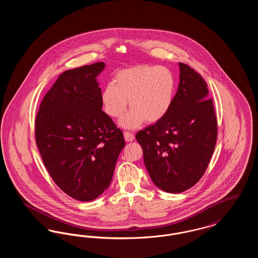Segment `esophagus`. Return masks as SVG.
I'll return each instance as SVG.
<instances>
[{
  "label": "esophagus",
  "mask_w": 258,
  "mask_h": 258,
  "mask_svg": "<svg viewBox=\"0 0 258 258\" xmlns=\"http://www.w3.org/2000/svg\"><path fill=\"white\" fill-rule=\"evenodd\" d=\"M123 137H124L126 142H132V141L135 140V135H133L132 133H130V132H124Z\"/></svg>",
  "instance_id": "obj_1"
}]
</instances>
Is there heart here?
Wrapping results in <instances>:
<instances>
[{
    "instance_id": "heart-1",
    "label": "heart",
    "mask_w": 258,
    "mask_h": 258,
    "mask_svg": "<svg viewBox=\"0 0 258 258\" xmlns=\"http://www.w3.org/2000/svg\"><path fill=\"white\" fill-rule=\"evenodd\" d=\"M175 77L165 67L136 66L119 71L101 93V103L112 118L120 117L126 128H135L145 120L156 123L163 119L171 108L175 95Z\"/></svg>"
}]
</instances>
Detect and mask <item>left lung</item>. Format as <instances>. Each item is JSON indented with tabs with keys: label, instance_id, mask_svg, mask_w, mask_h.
Masks as SVG:
<instances>
[{
	"label": "left lung",
	"instance_id": "1",
	"mask_svg": "<svg viewBox=\"0 0 258 258\" xmlns=\"http://www.w3.org/2000/svg\"><path fill=\"white\" fill-rule=\"evenodd\" d=\"M179 67L180 82L170 110L135 136L153 183L170 194L183 192L201 179L218 135L206 82L187 64Z\"/></svg>",
	"mask_w": 258,
	"mask_h": 258
}]
</instances>
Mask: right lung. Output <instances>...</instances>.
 <instances>
[{
    "instance_id": "obj_1",
    "label": "right lung",
    "mask_w": 258,
    "mask_h": 258,
    "mask_svg": "<svg viewBox=\"0 0 258 258\" xmlns=\"http://www.w3.org/2000/svg\"><path fill=\"white\" fill-rule=\"evenodd\" d=\"M104 68L99 61L63 72L42 99L35 123L51 178L79 201L94 200L109 186L125 145L123 132L101 109L97 77Z\"/></svg>"
}]
</instances>
